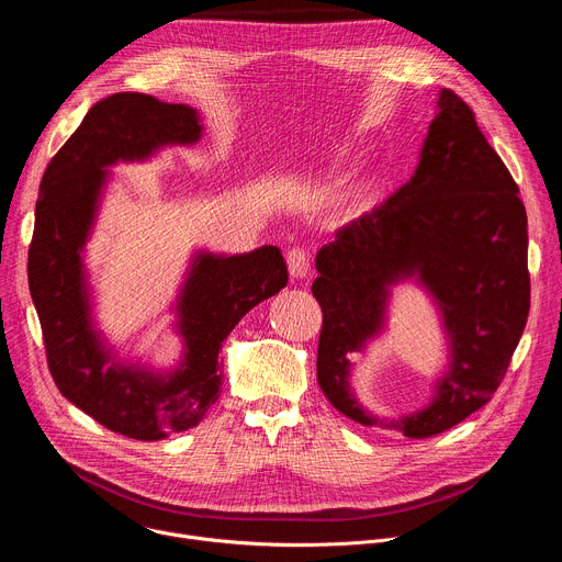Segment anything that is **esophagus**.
Masks as SVG:
<instances>
[{
  "mask_svg": "<svg viewBox=\"0 0 562 562\" xmlns=\"http://www.w3.org/2000/svg\"><path fill=\"white\" fill-rule=\"evenodd\" d=\"M286 265H289V273L295 278V280H304L311 271V256L306 249H291L286 254Z\"/></svg>",
  "mask_w": 562,
  "mask_h": 562,
  "instance_id": "esophagus-1",
  "label": "esophagus"
}]
</instances>
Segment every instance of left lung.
I'll return each instance as SVG.
<instances>
[{"label": "left lung", "instance_id": "8db88e82", "mask_svg": "<svg viewBox=\"0 0 562 562\" xmlns=\"http://www.w3.org/2000/svg\"><path fill=\"white\" fill-rule=\"evenodd\" d=\"M323 306L317 384L347 418L407 438L451 429L483 407L507 373L527 325V213L471 109L449 89L412 180L371 213L336 231L315 256ZM414 279L441 313L448 369L427 406L378 417L357 400L348 356L385 328L390 289Z\"/></svg>", "mask_w": 562, "mask_h": 562}]
</instances>
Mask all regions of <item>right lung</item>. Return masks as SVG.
I'll list each match as a JSON object with an SVG mask.
<instances>
[{
	"label": "right lung",
	"instance_id": "1",
	"mask_svg": "<svg viewBox=\"0 0 562 562\" xmlns=\"http://www.w3.org/2000/svg\"><path fill=\"white\" fill-rule=\"evenodd\" d=\"M202 133L200 113L187 104L115 93L50 159L35 204L29 286L50 375L75 407L135 440H162L202 423L220 397L222 342L289 282L278 247L235 256L195 249L173 306L182 358L165 371L122 360L98 329L85 254L113 178L109 169L148 162L167 146H193Z\"/></svg>",
	"mask_w": 562,
	"mask_h": 562
}]
</instances>
